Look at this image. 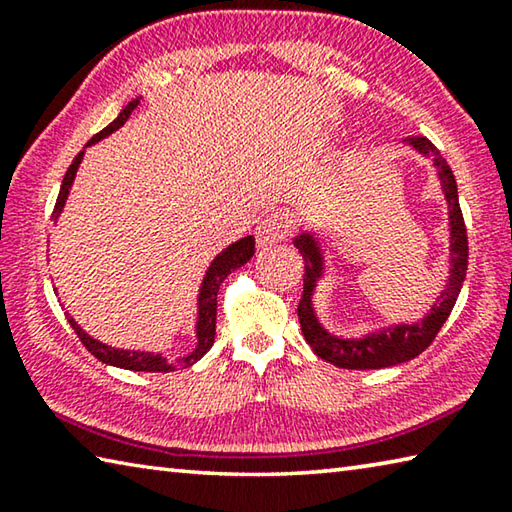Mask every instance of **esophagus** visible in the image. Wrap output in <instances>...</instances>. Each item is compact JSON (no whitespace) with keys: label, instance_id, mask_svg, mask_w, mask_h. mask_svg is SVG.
<instances>
[{"label":"esophagus","instance_id":"obj_1","mask_svg":"<svg viewBox=\"0 0 512 512\" xmlns=\"http://www.w3.org/2000/svg\"><path fill=\"white\" fill-rule=\"evenodd\" d=\"M287 230H289L287 216H282V214L264 216V219L259 221L257 228H255L257 246L259 248H271L275 244H280V241L287 237Z\"/></svg>","mask_w":512,"mask_h":512}]
</instances>
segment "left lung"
Instances as JSON below:
<instances>
[{"label":"left lung","instance_id":"obj_1","mask_svg":"<svg viewBox=\"0 0 512 512\" xmlns=\"http://www.w3.org/2000/svg\"><path fill=\"white\" fill-rule=\"evenodd\" d=\"M404 144L431 162L440 183V192L445 196L449 225V268L445 287L433 300L427 314L413 320V323L406 320V323L384 325L363 332L361 336H341L329 332L316 309V291L327 275L329 232L325 230V225H302L293 235V246L305 259V289H302V300L298 305L300 327L311 350L336 368L379 370L415 359L436 339L438 329L445 325V320L452 314L458 293L463 289L467 273V232L461 205H458L454 173L427 137H406Z\"/></svg>","mask_w":512,"mask_h":512}]
</instances>
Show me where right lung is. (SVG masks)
Masks as SVG:
<instances>
[{
    "label": "right lung",
    "instance_id": "add662e5",
    "mask_svg": "<svg viewBox=\"0 0 512 512\" xmlns=\"http://www.w3.org/2000/svg\"><path fill=\"white\" fill-rule=\"evenodd\" d=\"M142 97H135L126 103L124 108H121L119 115L115 117V121H110V124L103 128L101 133H97L92 137V140L85 144V149L88 146H94L101 140H106L108 135H112L115 131H119L121 126L126 124L128 117L133 115V110L137 108V103H140ZM85 149L76 155L74 162L69 164V169L63 178V185H60V194H58V201L54 207V214H51V219L54 223H58L60 214L65 210V203H67V196L72 192V185H74V178H76V171H79L81 162H83V155ZM255 255V237L248 235V237H241L237 239L235 244L225 246L221 253H216L214 259L207 266V271L201 280V287H198L196 293V323H194V334H196V345L192 352H187L183 359H167L162 352H153V350H135V348H115V345H108L99 339H94L92 334L85 332V329L76 323L74 316L65 311V316L69 320V325L79 336L81 343L88 348L94 357H97L101 363H108V366H115V368H124V370H135V372H173V370H183L187 366H194L198 359H203L207 350L212 348L214 343V334H216V298H219V289L225 277H228L232 271H237L239 266H244L246 262H250V257ZM58 293V289H54Z\"/></svg>",
    "mask_w": 512,
    "mask_h": 512
}]
</instances>
